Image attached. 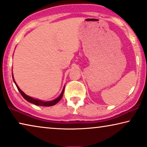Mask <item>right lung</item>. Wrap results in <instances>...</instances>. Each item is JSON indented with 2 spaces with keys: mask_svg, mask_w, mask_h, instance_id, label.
Listing matches in <instances>:
<instances>
[{
  "mask_svg": "<svg viewBox=\"0 0 147 147\" xmlns=\"http://www.w3.org/2000/svg\"><path fill=\"white\" fill-rule=\"evenodd\" d=\"M12 78H13V81L14 82V84H16V87H17L18 90H19L20 93L21 94V95L22 96V97L25 99L26 100H27L28 102H29L30 103H32V104H34L35 105H37V106H43V107H51V106H53V105H55L57 104L58 102H59L60 100L62 98V97H63V95L64 93V90H65V86H64L63 90H62V92L61 94L59 95V97H57V98L54 99L53 100H50V101H43V100H39L38 98H32V97L30 96H28V95H26L25 93L23 91H22L21 90H20V88L18 87V86L17 85V84L16 83L15 80H14V76H13V74H12Z\"/></svg>",
  "mask_w": 147,
  "mask_h": 147,
  "instance_id": "right-lung-1",
  "label": "right lung"
}]
</instances>
